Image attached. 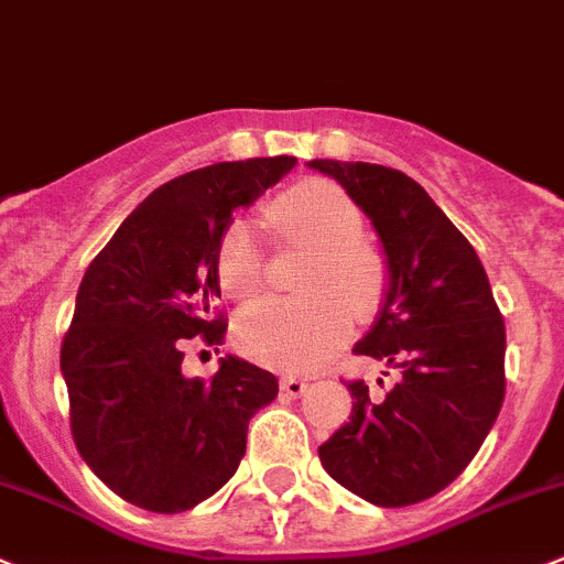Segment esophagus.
Returning <instances> with one entry per match:
<instances>
[{
	"label": "esophagus",
	"instance_id": "esophagus-1",
	"mask_svg": "<svg viewBox=\"0 0 564 564\" xmlns=\"http://www.w3.org/2000/svg\"><path fill=\"white\" fill-rule=\"evenodd\" d=\"M305 388H308V382L303 380V377H297V375H286V377H281V391L286 393V397H303L305 393Z\"/></svg>",
	"mask_w": 564,
	"mask_h": 564
}]
</instances>
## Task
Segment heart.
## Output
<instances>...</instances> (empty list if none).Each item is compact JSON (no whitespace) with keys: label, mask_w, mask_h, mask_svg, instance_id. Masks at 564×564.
<instances>
[{"label":"heart","mask_w":564,"mask_h":564,"mask_svg":"<svg viewBox=\"0 0 564 564\" xmlns=\"http://www.w3.org/2000/svg\"><path fill=\"white\" fill-rule=\"evenodd\" d=\"M286 237L314 248L303 275V297H261L239 311V352L272 369H311L347 341L352 308L371 311L382 294L380 256L360 242V212L327 182H303L272 204ZM267 256L250 223H234L217 253V278L234 297L259 292Z\"/></svg>","instance_id":"heart-1"}]
</instances>
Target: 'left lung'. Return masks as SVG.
Wrapping results in <instances>:
<instances>
[{
    "mask_svg": "<svg viewBox=\"0 0 564 564\" xmlns=\"http://www.w3.org/2000/svg\"><path fill=\"white\" fill-rule=\"evenodd\" d=\"M308 167L336 178L380 237L386 303L352 352L397 371L386 393L347 382L352 413L319 460L371 505H415L455 482L494 427L507 386L505 319L477 250L421 184L369 162Z\"/></svg>",
    "mask_w": 564,
    "mask_h": 564,
    "instance_id": "obj_1",
    "label": "left lung"
}]
</instances>
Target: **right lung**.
<instances>
[{
    "mask_svg": "<svg viewBox=\"0 0 564 564\" xmlns=\"http://www.w3.org/2000/svg\"><path fill=\"white\" fill-rule=\"evenodd\" d=\"M294 167V156L217 162L156 187L76 292L59 349L70 435L82 460L123 501L184 512L223 488L248 424L278 397L272 371L226 355L212 380L184 377V338L220 344L228 322L217 253L231 212Z\"/></svg>",
    "mask_w": 564,
    "mask_h": 564,
    "instance_id": "right-lung-1",
    "label": "right lung"
}]
</instances>
